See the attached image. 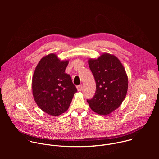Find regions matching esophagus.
Instances as JSON below:
<instances>
[{
	"label": "esophagus",
	"instance_id": "34e87169",
	"mask_svg": "<svg viewBox=\"0 0 159 159\" xmlns=\"http://www.w3.org/2000/svg\"><path fill=\"white\" fill-rule=\"evenodd\" d=\"M77 89L78 91H81L82 89V85H80L77 86Z\"/></svg>",
	"mask_w": 159,
	"mask_h": 159
}]
</instances>
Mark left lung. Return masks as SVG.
Listing matches in <instances>:
<instances>
[{
    "label": "left lung",
    "mask_w": 159,
    "mask_h": 159,
    "mask_svg": "<svg viewBox=\"0 0 159 159\" xmlns=\"http://www.w3.org/2000/svg\"><path fill=\"white\" fill-rule=\"evenodd\" d=\"M88 63L96 80V90L93 98L87 101L93 111L107 115L118 108L126 96L127 74L120 60L109 53L90 58Z\"/></svg>",
    "instance_id": "obj_1"
}]
</instances>
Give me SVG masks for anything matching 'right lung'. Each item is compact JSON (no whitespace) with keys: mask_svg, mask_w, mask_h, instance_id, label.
Listing matches in <instances>:
<instances>
[{"mask_svg":"<svg viewBox=\"0 0 159 159\" xmlns=\"http://www.w3.org/2000/svg\"><path fill=\"white\" fill-rule=\"evenodd\" d=\"M68 64L69 60L61 61L56 54L50 53L40 60L33 76L34 99L51 116H59L69 109L77 92L70 76L65 72Z\"/></svg>","mask_w":159,"mask_h":159,"instance_id":"obj_1","label":"right lung"}]
</instances>
